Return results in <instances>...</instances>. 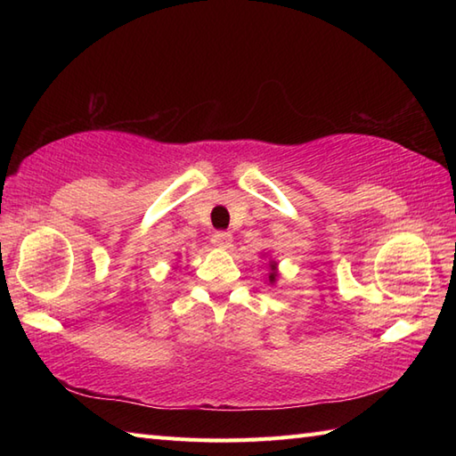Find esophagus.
I'll use <instances>...</instances> for the list:
<instances>
[{"mask_svg":"<svg viewBox=\"0 0 456 456\" xmlns=\"http://www.w3.org/2000/svg\"><path fill=\"white\" fill-rule=\"evenodd\" d=\"M213 245L219 247V248H229L231 243H233V237H231L229 231H216L211 237Z\"/></svg>","mask_w":456,"mask_h":456,"instance_id":"1","label":"esophagus"}]
</instances>
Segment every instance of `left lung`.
I'll use <instances>...</instances> for the list:
<instances>
[{"label": "left lung", "mask_w": 456, "mask_h": 456, "mask_svg": "<svg viewBox=\"0 0 456 456\" xmlns=\"http://www.w3.org/2000/svg\"><path fill=\"white\" fill-rule=\"evenodd\" d=\"M276 278H278V270H276V263L273 260V263H270V274H268V282L270 284H274L276 282Z\"/></svg>", "instance_id": "1"}]
</instances>
